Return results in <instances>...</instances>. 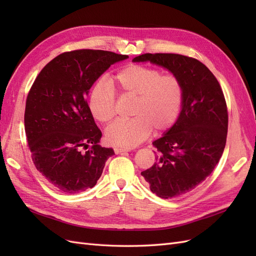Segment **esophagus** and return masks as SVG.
Instances as JSON below:
<instances>
[{
    "mask_svg": "<svg viewBox=\"0 0 256 256\" xmlns=\"http://www.w3.org/2000/svg\"><path fill=\"white\" fill-rule=\"evenodd\" d=\"M128 152V150L120 148V147H114V152L115 154H122V152Z\"/></svg>",
    "mask_w": 256,
    "mask_h": 256,
    "instance_id": "34e87169",
    "label": "esophagus"
}]
</instances>
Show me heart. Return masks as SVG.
I'll use <instances>...</instances> for the list:
<instances>
[{
  "instance_id": "b5f03b06",
  "label": "heart",
  "mask_w": 256,
  "mask_h": 256,
  "mask_svg": "<svg viewBox=\"0 0 256 256\" xmlns=\"http://www.w3.org/2000/svg\"><path fill=\"white\" fill-rule=\"evenodd\" d=\"M122 96L134 97L131 120H118L106 128V141L115 146L134 147L150 136L152 128L164 132L174 126L184 104V84L174 74H162L158 68L131 64L113 78ZM88 106L95 120L109 122L116 113L113 90L104 81L92 85Z\"/></svg>"
}]
</instances>
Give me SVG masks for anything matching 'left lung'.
<instances>
[{"label":"left lung","mask_w":256,"mask_h":256,"mask_svg":"<svg viewBox=\"0 0 256 256\" xmlns=\"http://www.w3.org/2000/svg\"><path fill=\"white\" fill-rule=\"evenodd\" d=\"M168 69L184 84V104L177 122L152 145L156 162L141 175L162 198L192 191L212 174L226 143L228 114L214 74L196 58L175 53H145L134 62Z\"/></svg>","instance_id":"1"}]
</instances>
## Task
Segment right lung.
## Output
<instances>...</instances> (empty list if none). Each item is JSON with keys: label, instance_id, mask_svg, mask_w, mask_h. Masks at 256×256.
I'll list each match as a JSON object with an SVG mask.
<instances>
[{"label": "right lung", "instance_id": "obj_1", "mask_svg": "<svg viewBox=\"0 0 256 256\" xmlns=\"http://www.w3.org/2000/svg\"><path fill=\"white\" fill-rule=\"evenodd\" d=\"M127 58L104 50L64 52L42 69L28 92L24 112L28 148L36 168L62 192L94 187L114 154L98 144L102 134L85 95L108 68Z\"/></svg>", "mask_w": 256, "mask_h": 256}]
</instances>
